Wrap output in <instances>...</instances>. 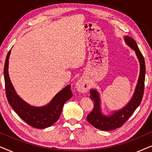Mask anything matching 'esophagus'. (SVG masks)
<instances>
[{
    "label": "esophagus",
    "instance_id": "esophagus-1",
    "mask_svg": "<svg viewBox=\"0 0 152 152\" xmlns=\"http://www.w3.org/2000/svg\"><path fill=\"white\" fill-rule=\"evenodd\" d=\"M76 88L79 92L82 93H86L89 89V84L86 80L81 79V80H80L77 82Z\"/></svg>",
    "mask_w": 152,
    "mask_h": 152
}]
</instances>
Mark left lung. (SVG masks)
I'll list each match as a JSON object with an SVG mask.
<instances>
[{
  "instance_id": "8db88e82",
  "label": "left lung",
  "mask_w": 152,
  "mask_h": 152,
  "mask_svg": "<svg viewBox=\"0 0 152 152\" xmlns=\"http://www.w3.org/2000/svg\"><path fill=\"white\" fill-rule=\"evenodd\" d=\"M127 45L136 51V54L140 61V72L136 91L132 100L124 109L115 111L112 115H103L100 112V104L98 93L95 90L90 91V98L93 101L94 107L93 111L87 115V121L95 128L103 131H111L120 127L125 123L129 118L132 115L142 101L145 89V59L139 50L135 40L130 37L124 38Z\"/></svg>"
}]
</instances>
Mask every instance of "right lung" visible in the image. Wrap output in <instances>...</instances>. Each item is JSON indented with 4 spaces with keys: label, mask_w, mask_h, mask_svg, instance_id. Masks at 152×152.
Here are the masks:
<instances>
[{
    "label": "right lung",
    "mask_w": 152,
    "mask_h": 152,
    "mask_svg": "<svg viewBox=\"0 0 152 152\" xmlns=\"http://www.w3.org/2000/svg\"><path fill=\"white\" fill-rule=\"evenodd\" d=\"M11 50L8 52L4 66L5 93L7 101L18 115L27 124L34 128L44 129L51 126L59 120L64 104L71 98L70 85L58 93L47 106L34 107L23 101L16 94L8 74V63Z\"/></svg>",
    "instance_id": "1"
}]
</instances>
